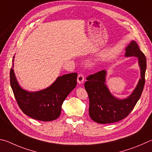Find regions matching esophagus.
<instances>
[{"mask_svg": "<svg viewBox=\"0 0 152 152\" xmlns=\"http://www.w3.org/2000/svg\"><path fill=\"white\" fill-rule=\"evenodd\" d=\"M84 79H85V78H84L83 74V73H79L78 76H77V80L78 83H79V84L83 83L84 82Z\"/></svg>", "mask_w": 152, "mask_h": 152, "instance_id": "esophagus-1", "label": "esophagus"}]
</instances>
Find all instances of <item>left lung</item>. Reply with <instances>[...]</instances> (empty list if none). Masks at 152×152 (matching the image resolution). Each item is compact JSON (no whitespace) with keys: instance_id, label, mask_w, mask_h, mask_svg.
Wrapping results in <instances>:
<instances>
[{"instance_id":"left-lung-1","label":"left lung","mask_w":152,"mask_h":152,"mask_svg":"<svg viewBox=\"0 0 152 152\" xmlns=\"http://www.w3.org/2000/svg\"><path fill=\"white\" fill-rule=\"evenodd\" d=\"M125 56L138 58L141 78L132 94L126 99H118L111 94L105 84L107 72L100 71L87 77L85 88L89 99V114L94 121L105 124L117 122L124 119L134 108L142 94L145 85L146 58L135 41L126 48Z\"/></svg>"}]
</instances>
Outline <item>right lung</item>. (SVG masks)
Masks as SVG:
<instances>
[{
	"label": "right lung",
	"instance_id": "obj_1",
	"mask_svg": "<svg viewBox=\"0 0 152 152\" xmlns=\"http://www.w3.org/2000/svg\"><path fill=\"white\" fill-rule=\"evenodd\" d=\"M77 78V73L63 75L47 88L31 92L19 86L13 68L10 71V86L20 110L30 118L42 121H53L59 117L63 102L75 88Z\"/></svg>",
	"mask_w": 152,
	"mask_h": 152
}]
</instances>
